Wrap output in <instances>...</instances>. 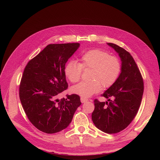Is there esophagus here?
<instances>
[{"mask_svg": "<svg viewBox=\"0 0 160 160\" xmlns=\"http://www.w3.org/2000/svg\"><path fill=\"white\" fill-rule=\"evenodd\" d=\"M80 100H81V102H82V103H84V102H86L88 101V98H84V97H81V98H80Z\"/></svg>", "mask_w": 160, "mask_h": 160, "instance_id": "1", "label": "esophagus"}]
</instances>
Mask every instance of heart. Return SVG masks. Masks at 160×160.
I'll use <instances>...</instances> for the list:
<instances>
[{"mask_svg":"<svg viewBox=\"0 0 160 160\" xmlns=\"http://www.w3.org/2000/svg\"><path fill=\"white\" fill-rule=\"evenodd\" d=\"M80 63L71 60L64 67L65 77L72 83L80 80L82 69H90L89 82H82L73 86L71 91L82 97H89L98 93L104 88L112 86L118 78L121 72V63L116 56L99 49L89 50L82 54Z\"/></svg>","mask_w":160,"mask_h":160,"instance_id":"heart-1","label":"heart"}]
</instances>
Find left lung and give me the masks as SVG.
I'll list each match as a JSON object with an SVG mask.
<instances>
[{
  "mask_svg": "<svg viewBox=\"0 0 160 160\" xmlns=\"http://www.w3.org/2000/svg\"><path fill=\"white\" fill-rule=\"evenodd\" d=\"M107 45L113 48L121 58V73L113 84L102 95L108 98L107 101L94 100L95 110L91 118L100 130L115 133L127 128L136 115L144 86L140 71L131 54L115 44Z\"/></svg>",
  "mask_w": 160,
  "mask_h": 160,
  "instance_id": "1",
  "label": "left lung"
}]
</instances>
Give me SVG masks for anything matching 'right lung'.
I'll list each match as a JSON object with an SVG mask.
<instances>
[{"mask_svg":"<svg viewBox=\"0 0 160 160\" xmlns=\"http://www.w3.org/2000/svg\"><path fill=\"white\" fill-rule=\"evenodd\" d=\"M80 44H50L27 63L19 98L28 119L40 131L54 133L66 128L81 105L80 97H58L68 88L64 67Z\"/></svg>","mask_w":160,"mask_h":160,"instance_id":"add662e5","label":"right lung"}]
</instances>
